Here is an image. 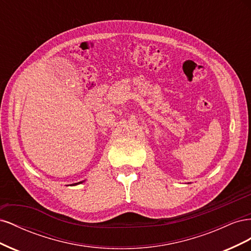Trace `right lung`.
I'll return each instance as SVG.
<instances>
[{
	"mask_svg": "<svg viewBox=\"0 0 251 251\" xmlns=\"http://www.w3.org/2000/svg\"><path fill=\"white\" fill-rule=\"evenodd\" d=\"M82 182H85V180H83V181H80V182H77V183H74V184H72V185H77V184L82 183Z\"/></svg>",
	"mask_w": 251,
	"mask_h": 251,
	"instance_id": "right-lung-1",
	"label": "right lung"
}]
</instances>
